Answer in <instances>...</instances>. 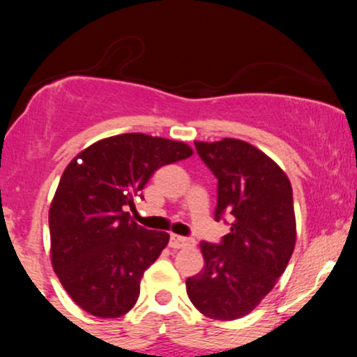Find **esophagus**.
Segmentation results:
<instances>
[{
  "label": "esophagus",
  "mask_w": 357,
  "mask_h": 357,
  "mask_svg": "<svg viewBox=\"0 0 357 357\" xmlns=\"http://www.w3.org/2000/svg\"><path fill=\"white\" fill-rule=\"evenodd\" d=\"M171 247L173 248H183L188 247V245H195V240L186 238V236H179V235H171Z\"/></svg>",
  "instance_id": "34e87169"
}]
</instances>
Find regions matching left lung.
<instances>
[{
  "mask_svg": "<svg viewBox=\"0 0 357 357\" xmlns=\"http://www.w3.org/2000/svg\"><path fill=\"white\" fill-rule=\"evenodd\" d=\"M195 146L218 179L215 220L228 216L231 228L220 243L202 241L204 267L188 278L186 292L206 317L233 321L260 304L292 257V186L267 154L240 139Z\"/></svg>",
  "mask_w": 357,
  "mask_h": 357,
  "instance_id": "1",
  "label": "left lung"
}]
</instances>
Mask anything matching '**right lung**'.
<instances>
[{
    "label": "right lung",
    "instance_id": "1",
    "mask_svg": "<svg viewBox=\"0 0 357 357\" xmlns=\"http://www.w3.org/2000/svg\"><path fill=\"white\" fill-rule=\"evenodd\" d=\"M191 154L184 142L119 134L82 151L63 171L48 213L52 264L85 312L114 319L136 304L141 278L169 235L139 227L124 208L142 198L154 171Z\"/></svg>",
    "mask_w": 357,
    "mask_h": 357
}]
</instances>
